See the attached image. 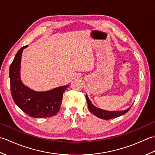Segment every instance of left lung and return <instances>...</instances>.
<instances>
[{"mask_svg":"<svg viewBox=\"0 0 155 155\" xmlns=\"http://www.w3.org/2000/svg\"><path fill=\"white\" fill-rule=\"evenodd\" d=\"M86 99L88 104V109H89L91 113L93 114H94V116H96L100 118H102V119H105V120L111 119V118H114L122 116V115L127 113V112L130 110L131 107H132V105H131L129 108L124 110L109 111V110L101 109V108L95 107L94 104H92V102L90 101L89 98H88V95L87 94H86Z\"/></svg>","mask_w":155,"mask_h":155,"instance_id":"left-lung-1","label":"left lung"}]
</instances>
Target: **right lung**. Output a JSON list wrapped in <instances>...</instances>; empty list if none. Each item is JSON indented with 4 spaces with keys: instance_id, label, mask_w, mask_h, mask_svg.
<instances>
[{
    "instance_id": "right-lung-1",
    "label": "right lung",
    "mask_w": 155,
    "mask_h": 155,
    "mask_svg": "<svg viewBox=\"0 0 155 155\" xmlns=\"http://www.w3.org/2000/svg\"><path fill=\"white\" fill-rule=\"evenodd\" d=\"M28 46L20 49L10 66L9 77L12 98L15 104L31 117L54 116L60 109L63 93L69 85L58 87L47 91H36L26 86L21 78V64L23 50Z\"/></svg>"
}]
</instances>
